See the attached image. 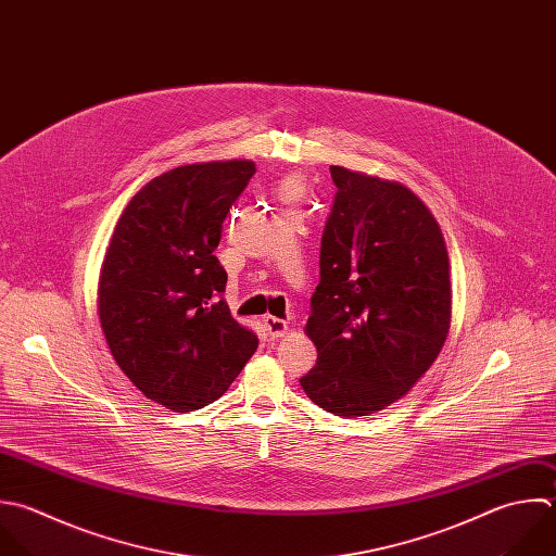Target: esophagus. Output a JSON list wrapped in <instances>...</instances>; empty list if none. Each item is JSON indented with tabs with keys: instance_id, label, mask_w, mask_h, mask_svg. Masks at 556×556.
Wrapping results in <instances>:
<instances>
[{
	"instance_id": "1",
	"label": "esophagus",
	"mask_w": 556,
	"mask_h": 556,
	"mask_svg": "<svg viewBox=\"0 0 556 556\" xmlns=\"http://www.w3.org/2000/svg\"><path fill=\"white\" fill-rule=\"evenodd\" d=\"M263 321H265V328H267V332H269L271 339H280V337H285V334L289 332V324H287L285 319H278V317H274V315H267Z\"/></svg>"
}]
</instances>
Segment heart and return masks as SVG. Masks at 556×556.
Wrapping results in <instances>:
<instances>
[{
    "label": "heart",
    "instance_id": "heart-1",
    "mask_svg": "<svg viewBox=\"0 0 556 556\" xmlns=\"http://www.w3.org/2000/svg\"><path fill=\"white\" fill-rule=\"evenodd\" d=\"M300 191V182L298 180H289L285 187H282V195L289 200V198H295Z\"/></svg>",
    "mask_w": 556,
    "mask_h": 556
}]
</instances>
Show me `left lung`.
Returning <instances> with one entry per match:
<instances>
[{"label": "left lung", "instance_id": "left-lung-1", "mask_svg": "<svg viewBox=\"0 0 556 556\" xmlns=\"http://www.w3.org/2000/svg\"><path fill=\"white\" fill-rule=\"evenodd\" d=\"M337 195L304 332L300 378L324 410L363 417L406 395L437 361L452 319L450 261L428 206L402 182L330 165Z\"/></svg>", "mask_w": 556, "mask_h": 556}]
</instances>
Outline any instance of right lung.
<instances>
[{"label":"right lung","mask_w":556,"mask_h":556,"mask_svg":"<svg viewBox=\"0 0 556 556\" xmlns=\"http://www.w3.org/2000/svg\"><path fill=\"white\" fill-rule=\"evenodd\" d=\"M254 172L235 159L156 176L128 202L106 248L98 313L111 354L148 400L176 413L222 397L258 348L230 315L215 256Z\"/></svg>","instance_id":"1"}]
</instances>
